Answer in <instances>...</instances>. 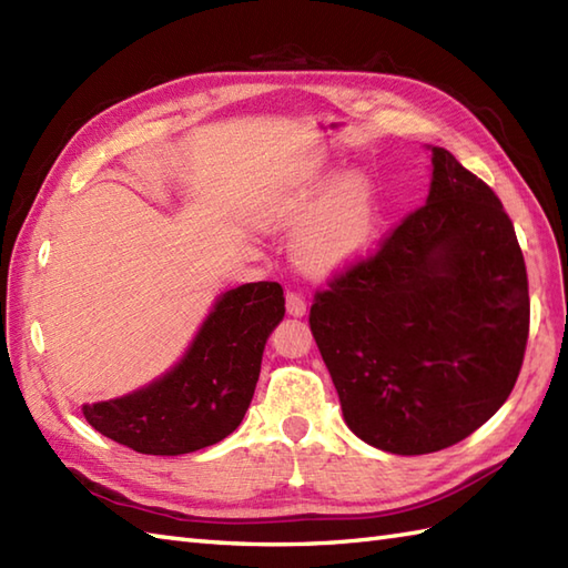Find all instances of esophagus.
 <instances>
[{"mask_svg": "<svg viewBox=\"0 0 568 568\" xmlns=\"http://www.w3.org/2000/svg\"><path fill=\"white\" fill-rule=\"evenodd\" d=\"M285 307H287V315H293V317H303L305 312H307L305 297L300 295V293H295V291L287 293V297H285Z\"/></svg>", "mask_w": 568, "mask_h": 568, "instance_id": "esophagus-1", "label": "esophagus"}]
</instances>
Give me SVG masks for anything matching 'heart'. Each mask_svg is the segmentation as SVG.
<instances>
[{"label": "heart", "mask_w": 568, "mask_h": 568, "mask_svg": "<svg viewBox=\"0 0 568 568\" xmlns=\"http://www.w3.org/2000/svg\"><path fill=\"white\" fill-rule=\"evenodd\" d=\"M271 226H303L297 256L305 268L332 273L368 251L376 234L378 204L368 178L352 173L327 187L320 180L275 197L265 210Z\"/></svg>", "instance_id": "obj_1"}]
</instances>
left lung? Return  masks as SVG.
<instances>
[{"label":"left lung","instance_id":"1","mask_svg":"<svg viewBox=\"0 0 568 568\" xmlns=\"http://www.w3.org/2000/svg\"><path fill=\"white\" fill-rule=\"evenodd\" d=\"M427 204L310 307L344 419L383 452L415 456L474 434L508 400L529 334L523 248L496 192L432 149Z\"/></svg>","mask_w":568,"mask_h":568}]
</instances>
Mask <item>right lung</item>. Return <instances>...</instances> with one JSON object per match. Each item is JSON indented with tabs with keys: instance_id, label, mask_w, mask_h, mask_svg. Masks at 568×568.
<instances>
[{
	"instance_id": "1",
	"label": "right lung",
	"mask_w": 568,
	"mask_h": 568,
	"mask_svg": "<svg viewBox=\"0 0 568 568\" xmlns=\"http://www.w3.org/2000/svg\"><path fill=\"white\" fill-rule=\"evenodd\" d=\"M283 315L277 283L234 287L220 297L171 373L116 400L84 405V419L139 454L180 456L222 442L246 415L265 339Z\"/></svg>"
}]
</instances>
